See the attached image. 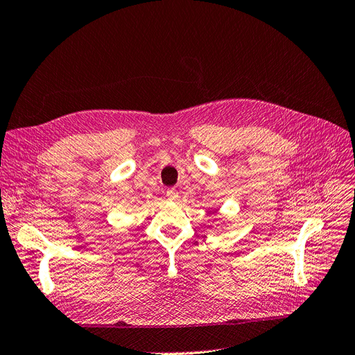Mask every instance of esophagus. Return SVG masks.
Returning <instances> with one entry per match:
<instances>
[{"label":"esophagus","instance_id":"obj_1","mask_svg":"<svg viewBox=\"0 0 355 355\" xmlns=\"http://www.w3.org/2000/svg\"><path fill=\"white\" fill-rule=\"evenodd\" d=\"M166 198L171 200V202H175L178 199V191L175 189H168L166 190Z\"/></svg>","mask_w":355,"mask_h":355}]
</instances>
